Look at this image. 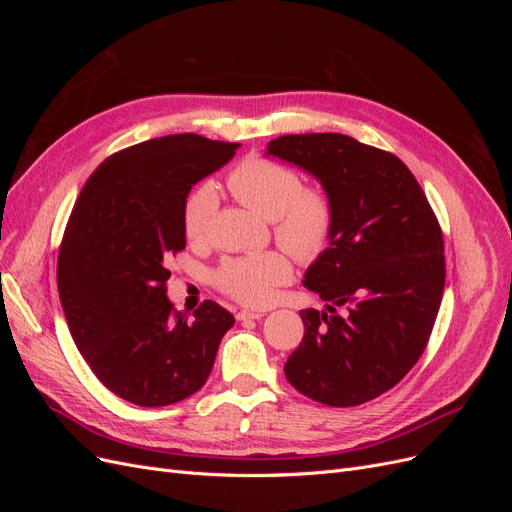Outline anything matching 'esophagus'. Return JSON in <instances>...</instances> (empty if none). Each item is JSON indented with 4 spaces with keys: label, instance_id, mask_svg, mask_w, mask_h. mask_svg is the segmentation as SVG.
<instances>
[{
    "label": "esophagus",
    "instance_id": "esophagus-1",
    "mask_svg": "<svg viewBox=\"0 0 512 512\" xmlns=\"http://www.w3.org/2000/svg\"><path fill=\"white\" fill-rule=\"evenodd\" d=\"M265 312H254V309H241L237 314V320H260Z\"/></svg>",
    "mask_w": 512,
    "mask_h": 512
}]
</instances>
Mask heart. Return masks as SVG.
I'll list each match as a JSON object with an SVG mask.
<instances>
[{
	"instance_id": "b5f03b06",
	"label": "heart",
	"mask_w": 512,
	"mask_h": 512,
	"mask_svg": "<svg viewBox=\"0 0 512 512\" xmlns=\"http://www.w3.org/2000/svg\"><path fill=\"white\" fill-rule=\"evenodd\" d=\"M228 190L243 205L267 220H273L275 239L301 262L316 260L327 250L335 230V207L327 192L303 188L297 170L271 158L252 156L232 168ZM218 194L211 185L188 198L183 211V232L190 243L209 237ZM292 280L290 260L280 252H262L228 258L213 273V282L230 299L262 307L277 297V288Z\"/></svg>"
}]
</instances>
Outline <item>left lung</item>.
Wrapping results in <instances>:
<instances>
[{"mask_svg":"<svg viewBox=\"0 0 512 512\" xmlns=\"http://www.w3.org/2000/svg\"><path fill=\"white\" fill-rule=\"evenodd\" d=\"M267 153L314 175L335 207L331 243L303 280L331 314L299 312L303 342L284 374L320 404L361 406L393 389L429 342L446 277L442 228L410 168L389 151L324 132L280 136Z\"/></svg>","mask_w":512,"mask_h":512,"instance_id":"left-lung-1","label":"left lung"}]
</instances>
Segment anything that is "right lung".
I'll list each match as a JSON object with an SVG mask.
<instances>
[{
	"label": "right lung",
	"instance_id": "right-lung-1",
	"mask_svg": "<svg viewBox=\"0 0 512 512\" xmlns=\"http://www.w3.org/2000/svg\"><path fill=\"white\" fill-rule=\"evenodd\" d=\"M237 149L198 134L151 138L106 158L76 198L57 260L61 307L91 371L130 404L194 395L235 324L213 301L188 320L166 282L168 260L185 250V198Z\"/></svg>",
	"mask_w": 512,
	"mask_h": 512
}]
</instances>
